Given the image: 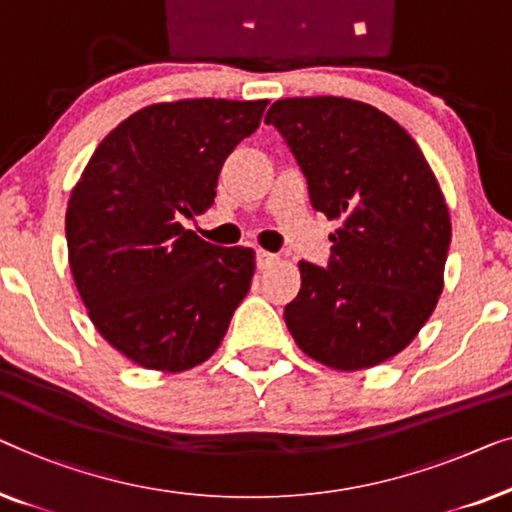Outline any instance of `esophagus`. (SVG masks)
<instances>
[{
    "label": "esophagus",
    "instance_id": "34e87169",
    "mask_svg": "<svg viewBox=\"0 0 512 512\" xmlns=\"http://www.w3.org/2000/svg\"><path fill=\"white\" fill-rule=\"evenodd\" d=\"M276 255L273 253H266V250H257L255 253V262H257V269H269V266L276 262Z\"/></svg>",
    "mask_w": 512,
    "mask_h": 512
}]
</instances>
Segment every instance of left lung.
<instances>
[{"label":"left lung","mask_w":512,"mask_h":512,"mask_svg":"<svg viewBox=\"0 0 512 512\" xmlns=\"http://www.w3.org/2000/svg\"><path fill=\"white\" fill-rule=\"evenodd\" d=\"M283 136L315 211L341 220L327 266L299 262L285 322L308 357L338 371L401 352L443 290L450 215L422 150L390 115L341 97L280 99Z\"/></svg>","instance_id":"1"}]
</instances>
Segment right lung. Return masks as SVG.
<instances>
[{"instance_id":"1","label":"right lung","mask_w":512,"mask_h":512,"mask_svg":"<svg viewBox=\"0 0 512 512\" xmlns=\"http://www.w3.org/2000/svg\"><path fill=\"white\" fill-rule=\"evenodd\" d=\"M259 102L185 99L129 115L90 157L67 206L78 294L99 334L143 369L185 371L218 350L250 290L255 253L183 227L213 206Z\"/></svg>"}]
</instances>
